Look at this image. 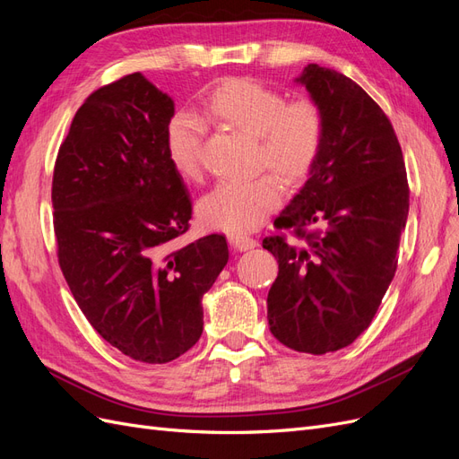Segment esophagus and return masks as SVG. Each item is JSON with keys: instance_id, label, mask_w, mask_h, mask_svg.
<instances>
[{"instance_id": "34e87169", "label": "esophagus", "mask_w": 459, "mask_h": 459, "mask_svg": "<svg viewBox=\"0 0 459 459\" xmlns=\"http://www.w3.org/2000/svg\"><path fill=\"white\" fill-rule=\"evenodd\" d=\"M228 239H230V245L233 248H238V251H248V248L256 247V239L248 238V235H243V233H230Z\"/></svg>"}]
</instances>
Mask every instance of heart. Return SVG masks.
<instances>
[{
	"label": "heart",
	"mask_w": 459,
	"mask_h": 459,
	"mask_svg": "<svg viewBox=\"0 0 459 459\" xmlns=\"http://www.w3.org/2000/svg\"><path fill=\"white\" fill-rule=\"evenodd\" d=\"M203 115L221 126L255 137L256 170L268 169L293 186L307 179L325 142L324 108L312 97L289 100L281 90L251 78L221 82L203 100ZM203 124L178 113L164 130V149L174 170L187 182L203 176ZM281 199V183L273 174L245 182H221L199 201L206 226L248 231L260 226Z\"/></svg>",
	"instance_id": "1"
}]
</instances>
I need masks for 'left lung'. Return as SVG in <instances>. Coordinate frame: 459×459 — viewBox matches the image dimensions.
Instances as JSON below:
<instances>
[{
	"instance_id": "8db88e82",
	"label": "left lung",
	"mask_w": 459,
	"mask_h": 459,
	"mask_svg": "<svg viewBox=\"0 0 459 459\" xmlns=\"http://www.w3.org/2000/svg\"><path fill=\"white\" fill-rule=\"evenodd\" d=\"M325 115L322 155L262 247L280 272L268 293L272 335L297 352L344 349L369 327L391 285L410 187L383 108L344 74L308 65L297 78Z\"/></svg>"
}]
</instances>
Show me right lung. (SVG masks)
I'll use <instances>...</instances> for the list:
<instances>
[{
	"mask_svg": "<svg viewBox=\"0 0 459 459\" xmlns=\"http://www.w3.org/2000/svg\"><path fill=\"white\" fill-rule=\"evenodd\" d=\"M174 101L140 73L95 90L53 170L57 258L91 327L137 362L166 364L203 333L224 235L186 241L193 206L164 149Z\"/></svg>",
	"mask_w": 459,
	"mask_h": 459,
	"instance_id": "add662e5",
	"label": "right lung"
}]
</instances>
